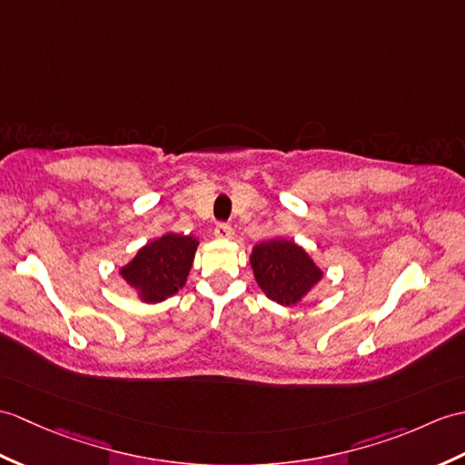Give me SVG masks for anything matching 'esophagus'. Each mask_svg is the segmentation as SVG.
I'll return each mask as SVG.
<instances>
[{"instance_id": "esophagus-1", "label": "esophagus", "mask_w": 465, "mask_h": 465, "mask_svg": "<svg viewBox=\"0 0 465 465\" xmlns=\"http://www.w3.org/2000/svg\"><path fill=\"white\" fill-rule=\"evenodd\" d=\"M215 237H218V240H233V230H232V225L230 223H218L215 225Z\"/></svg>"}]
</instances>
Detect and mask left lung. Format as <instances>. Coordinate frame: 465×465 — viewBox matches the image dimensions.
I'll return each instance as SVG.
<instances>
[{"mask_svg": "<svg viewBox=\"0 0 465 465\" xmlns=\"http://www.w3.org/2000/svg\"><path fill=\"white\" fill-rule=\"evenodd\" d=\"M250 263L263 293L285 307L297 305L322 279V272L303 247L285 237L257 243Z\"/></svg>", "mask_w": 465, "mask_h": 465, "instance_id": "obj_1", "label": "left lung"}]
</instances>
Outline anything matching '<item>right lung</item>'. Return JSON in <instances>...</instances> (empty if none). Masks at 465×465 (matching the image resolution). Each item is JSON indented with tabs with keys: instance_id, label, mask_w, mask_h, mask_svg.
Wrapping results in <instances>:
<instances>
[{
	"instance_id": "add662e5",
	"label": "right lung",
	"mask_w": 465,
	"mask_h": 465,
	"mask_svg": "<svg viewBox=\"0 0 465 465\" xmlns=\"http://www.w3.org/2000/svg\"><path fill=\"white\" fill-rule=\"evenodd\" d=\"M198 243L192 235H160L140 247L131 262L121 267V277L136 291L140 301L160 303L186 285Z\"/></svg>"
}]
</instances>
